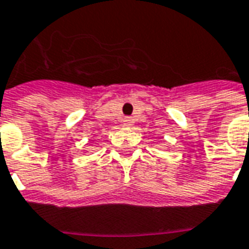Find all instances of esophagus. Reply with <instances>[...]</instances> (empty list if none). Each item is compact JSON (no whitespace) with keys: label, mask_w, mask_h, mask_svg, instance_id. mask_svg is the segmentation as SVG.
Returning <instances> with one entry per match:
<instances>
[{"label":"esophagus","mask_w":249,"mask_h":249,"mask_svg":"<svg viewBox=\"0 0 249 249\" xmlns=\"http://www.w3.org/2000/svg\"><path fill=\"white\" fill-rule=\"evenodd\" d=\"M133 119H132V117H125L124 119V125L125 126H132V125H133Z\"/></svg>","instance_id":"esophagus-1"}]
</instances>
